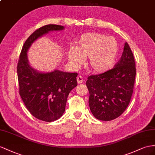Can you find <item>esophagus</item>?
I'll use <instances>...</instances> for the list:
<instances>
[{
    "mask_svg": "<svg viewBox=\"0 0 155 155\" xmlns=\"http://www.w3.org/2000/svg\"><path fill=\"white\" fill-rule=\"evenodd\" d=\"M77 80L78 83H79V84H81V83L83 82V81H84V79H83V77L82 76H81V75H80V76H78L77 77Z\"/></svg>",
    "mask_w": 155,
    "mask_h": 155,
    "instance_id": "esophagus-1",
    "label": "esophagus"
}]
</instances>
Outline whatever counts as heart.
<instances>
[{
    "label": "heart",
    "mask_w": 155,
    "mask_h": 155,
    "mask_svg": "<svg viewBox=\"0 0 155 155\" xmlns=\"http://www.w3.org/2000/svg\"><path fill=\"white\" fill-rule=\"evenodd\" d=\"M118 54L116 39L97 32L82 35L77 41L76 49H71L68 57L76 66L82 65L88 57L87 65L94 73H103L112 68Z\"/></svg>",
    "instance_id": "b5f03b06"
}]
</instances>
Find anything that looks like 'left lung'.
<instances>
[{
  "mask_svg": "<svg viewBox=\"0 0 155 155\" xmlns=\"http://www.w3.org/2000/svg\"><path fill=\"white\" fill-rule=\"evenodd\" d=\"M136 74L134 55L126 42L120 60L113 69L88 77V103L95 117L109 121L124 113L132 96Z\"/></svg>",
  "mask_w": 155,
  "mask_h": 155,
  "instance_id": "obj_1",
  "label": "left lung"
}]
</instances>
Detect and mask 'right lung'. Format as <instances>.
Wrapping results in <instances>:
<instances>
[{"instance_id":"1","label":"right lung","mask_w":155,"mask_h":155,"mask_svg":"<svg viewBox=\"0 0 155 155\" xmlns=\"http://www.w3.org/2000/svg\"><path fill=\"white\" fill-rule=\"evenodd\" d=\"M63 29V26L50 24L35 31L23 45L18 63L19 95L30 113L45 122L56 120L63 115L69 94L77 86L78 74L59 70L40 73L29 65L27 52L38 38Z\"/></svg>"}]
</instances>
